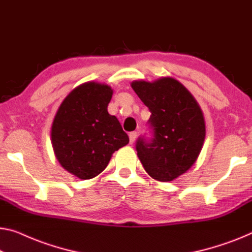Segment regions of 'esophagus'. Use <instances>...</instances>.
Segmentation results:
<instances>
[{
	"mask_svg": "<svg viewBox=\"0 0 252 252\" xmlns=\"http://www.w3.org/2000/svg\"><path fill=\"white\" fill-rule=\"evenodd\" d=\"M137 138V132L136 131H132V132L129 133V139H130V144H133L134 140H136Z\"/></svg>",
	"mask_w": 252,
	"mask_h": 252,
	"instance_id": "esophagus-1",
	"label": "esophagus"
}]
</instances>
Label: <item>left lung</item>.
Returning a JSON list of instances; mask_svg holds the SVG:
<instances>
[{
	"mask_svg": "<svg viewBox=\"0 0 252 252\" xmlns=\"http://www.w3.org/2000/svg\"><path fill=\"white\" fill-rule=\"evenodd\" d=\"M131 87L149 108L154 138H139L137 154L146 172L160 182L173 181L196 163L206 136L204 114L181 82L163 77L136 80Z\"/></svg>",
	"mask_w": 252,
	"mask_h": 252,
	"instance_id": "1",
	"label": "left lung"
}]
</instances>
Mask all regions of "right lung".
<instances>
[{
    "instance_id": "1",
    "label": "right lung",
    "mask_w": 252,
    "mask_h": 252,
    "mask_svg": "<svg viewBox=\"0 0 252 252\" xmlns=\"http://www.w3.org/2000/svg\"><path fill=\"white\" fill-rule=\"evenodd\" d=\"M113 90L99 82H85L60 105L51 129L56 159L81 180L95 178L106 168L113 153L129 137L119 120L108 114Z\"/></svg>"
}]
</instances>
